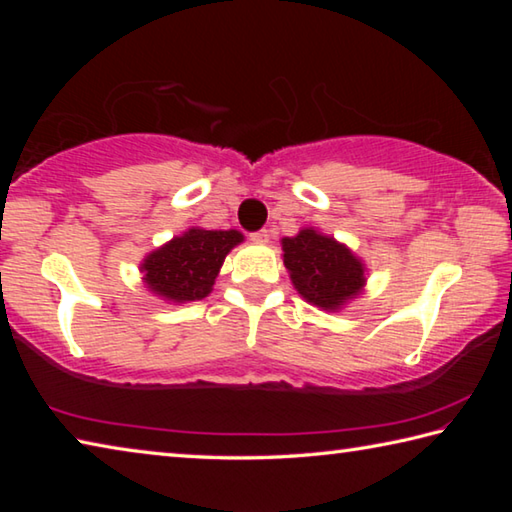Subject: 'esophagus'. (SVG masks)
Returning <instances> with one entry per match:
<instances>
[{
    "label": "esophagus",
    "instance_id": "34e87169",
    "mask_svg": "<svg viewBox=\"0 0 512 512\" xmlns=\"http://www.w3.org/2000/svg\"><path fill=\"white\" fill-rule=\"evenodd\" d=\"M250 239H253L255 244H268V239H271V235H268V230H259V232H253V235H250Z\"/></svg>",
    "mask_w": 512,
    "mask_h": 512
}]
</instances>
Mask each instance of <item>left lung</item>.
<instances>
[{
    "label": "left lung",
    "instance_id": "1",
    "mask_svg": "<svg viewBox=\"0 0 512 512\" xmlns=\"http://www.w3.org/2000/svg\"><path fill=\"white\" fill-rule=\"evenodd\" d=\"M282 262L300 296L323 311H341L361 296L368 282L363 259L316 228H302L296 237H284Z\"/></svg>",
    "mask_w": 512,
    "mask_h": 512
}]
</instances>
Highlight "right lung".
I'll return each instance as SVG.
<instances>
[{
	"instance_id": "obj_1",
	"label": "right lung",
	"mask_w": 512,
	"mask_h": 512,
	"mask_svg": "<svg viewBox=\"0 0 512 512\" xmlns=\"http://www.w3.org/2000/svg\"><path fill=\"white\" fill-rule=\"evenodd\" d=\"M241 241L239 230L189 228L142 259L144 287L169 305L203 300L212 293L225 255Z\"/></svg>"
}]
</instances>
